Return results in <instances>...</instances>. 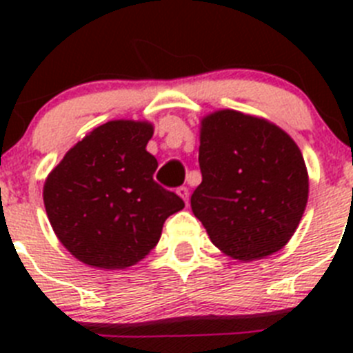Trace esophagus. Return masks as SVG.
Wrapping results in <instances>:
<instances>
[{
    "instance_id": "obj_1",
    "label": "esophagus",
    "mask_w": 353,
    "mask_h": 353,
    "mask_svg": "<svg viewBox=\"0 0 353 353\" xmlns=\"http://www.w3.org/2000/svg\"><path fill=\"white\" fill-rule=\"evenodd\" d=\"M176 194H179L185 203H189V189H187L185 185L179 187V189H176Z\"/></svg>"
}]
</instances>
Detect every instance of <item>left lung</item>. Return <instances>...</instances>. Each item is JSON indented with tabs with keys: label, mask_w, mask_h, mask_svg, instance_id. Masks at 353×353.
Returning <instances> with one entry per match:
<instances>
[{
	"label": "left lung",
	"mask_w": 353,
	"mask_h": 353,
	"mask_svg": "<svg viewBox=\"0 0 353 353\" xmlns=\"http://www.w3.org/2000/svg\"><path fill=\"white\" fill-rule=\"evenodd\" d=\"M201 183L194 215L214 245L236 260L269 256L292 239L307 203V171L285 130L223 109L201 121Z\"/></svg>",
	"instance_id": "8db88e82"
}]
</instances>
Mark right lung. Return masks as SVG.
<instances>
[{
  "label": "right lung",
  "instance_id": "add662e5",
  "mask_svg": "<svg viewBox=\"0 0 353 353\" xmlns=\"http://www.w3.org/2000/svg\"><path fill=\"white\" fill-rule=\"evenodd\" d=\"M154 127L114 120L67 152L43 185L56 236L83 263L125 269L161 239L164 221L185 207L154 180L157 159L146 152Z\"/></svg>",
  "mask_w": 353,
  "mask_h": 353
}]
</instances>
